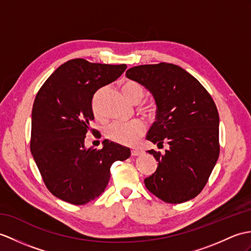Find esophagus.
I'll return each instance as SVG.
<instances>
[{"instance_id":"obj_1","label":"esophagus","mask_w":251,"mask_h":251,"mask_svg":"<svg viewBox=\"0 0 251 251\" xmlns=\"http://www.w3.org/2000/svg\"><path fill=\"white\" fill-rule=\"evenodd\" d=\"M141 153H142L141 150H139V149H132L131 150V156H139Z\"/></svg>"}]
</instances>
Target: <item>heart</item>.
Wrapping results in <instances>:
<instances>
[{
	"mask_svg": "<svg viewBox=\"0 0 251 251\" xmlns=\"http://www.w3.org/2000/svg\"><path fill=\"white\" fill-rule=\"evenodd\" d=\"M123 91L127 98L133 103L143 100L145 90L142 84L137 81L128 80L123 84ZM93 109L96 114L99 113L97 97L93 101ZM147 131V125L142 120H133L131 122H114L104 129V136L108 140L121 145H133L138 140L143 137Z\"/></svg>",
	"mask_w": 251,
	"mask_h": 251,
	"instance_id": "b5f03b06",
	"label": "heart"
}]
</instances>
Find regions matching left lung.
Masks as SVG:
<instances>
[{
  "mask_svg": "<svg viewBox=\"0 0 251 251\" xmlns=\"http://www.w3.org/2000/svg\"><path fill=\"white\" fill-rule=\"evenodd\" d=\"M126 77L155 97L156 121L147 139L170 145L166 154L148 152L158 161L145 187L167 203H183L204 188L218 159L219 114L212 96L194 75L170 63L129 68Z\"/></svg>",
  "mask_w": 251,
  "mask_h": 251,
  "instance_id": "1",
  "label": "left lung"
}]
</instances>
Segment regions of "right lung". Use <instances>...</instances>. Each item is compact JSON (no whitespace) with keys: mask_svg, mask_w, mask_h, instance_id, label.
<instances>
[{"mask_svg":"<svg viewBox=\"0 0 251 251\" xmlns=\"http://www.w3.org/2000/svg\"><path fill=\"white\" fill-rule=\"evenodd\" d=\"M127 66L74 59L46 80L32 109L30 149L46 187L59 199L83 205L100 196L110 168L130 156V150L103 141L100 150L84 148L94 120L92 99L97 90L113 82Z\"/></svg>","mask_w":251,"mask_h":251,"instance_id":"obj_1","label":"right lung"}]
</instances>
